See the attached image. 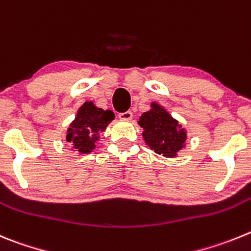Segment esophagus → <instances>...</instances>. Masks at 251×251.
<instances>
[{
	"mask_svg": "<svg viewBox=\"0 0 251 251\" xmlns=\"http://www.w3.org/2000/svg\"><path fill=\"white\" fill-rule=\"evenodd\" d=\"M119 117H120L121 120H125V121H128L132 119V112L128 110V111H125V112H120L119 114Z\"/></svg>",
	"mask_w": 251,
	"mask_h": 251,
	"instance_id": "1",
	"label": "esophagus"
}]
</instances>
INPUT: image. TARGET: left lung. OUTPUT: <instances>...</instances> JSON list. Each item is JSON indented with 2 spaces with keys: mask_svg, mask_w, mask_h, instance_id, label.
I'll list each match as a JSON object with an SVG mask.
<instances>
[{
  "mask_svg": "<svg viewBox=\"0 0 251 251\" xmlns=\"http://www.w3.org/2000/svg\"><path fill=\"white\" fill-rule=\"evenodd\" d=\"M139 125L144 128L142 136L146 144L159 155L175 157L184 148L186 131L157 103H151L150 111L141 115Z\"/></svg>",
  "mask_w": 251,
  "mask_h": 251,
  "instance_id": "obj_1",
  "label": "left lung"
}]
</instances>
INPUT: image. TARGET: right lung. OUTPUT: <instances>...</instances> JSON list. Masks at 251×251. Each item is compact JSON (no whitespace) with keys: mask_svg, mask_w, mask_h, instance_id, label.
<instances>
[{"mask_svg":"<svg viewBox=\"0 0 251 251\" xmlns=\"http://www.w3.org/2000/svg\"><path fill=\"white\" fill-rule=\"evenodd\" d=\"M115 119L111 110L99 109L94 103L85 102L78 109L76 119L67 130L66 140L80 153H89L95 149L99 134Z\"/></svg>","mask_w":251,"mask_h":251,"instance_id":"right-lung-1","label":"right lung"}]
</instances>
